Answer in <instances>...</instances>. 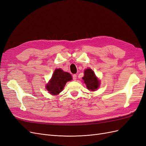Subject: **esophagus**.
Segmentation results:
<instances>
[{
  "label": "esophagus",
  "instance_id": "obj_1",
  "mask_svg": "<svg viewBox=\"0 0 146 146\" xmlns=\"http://www.w3.org/2000/svg\"><path fill=\"white\" fill-rule=\"evenodd\" d=\"M72 78H73V80L74 81H76V79H77V75L76 74H74L73 76H72Z\"/></svg>",
  "mask_w": 146,
  "mask_h": 146
}]
</instances>
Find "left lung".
Returning <instances> with one entry per match:
<instances>
[{"mask_svg": "<svg viewBox=\"0 0 146 146\" xmlns=\"http://www.w3.org/2000/svg\"><path fill=\"white\" fill-rule=\"evenodd\" d=\"M82 78L88 90L92 91H96L99 86V81L91 69H87L85 70L84 77Z\"/></svg>", "mask_w": 146, "mask_h": 146, "instance_id": "8db88e82", "label": "left lung"}]
</instances>
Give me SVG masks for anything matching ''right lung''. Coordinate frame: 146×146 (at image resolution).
<instances>
[{
	"label": "right lung",
	"mask_w": 146,
	"mask_h": 146,
	"mask_svg": "<svg viewBox=\"0 0 146 146\" xmlns=\"http://www.w3.org/2000/svg\"><path fill=\"white\" fill-rule=\"evenodd\" d=\"M72 79L71 75L64 72L61 69H56L53 74L52 77L46 85V89L52 95H57L63 90L67 82Z\"/></svg>",
	"instance_id": "right-lung-1"
}]
</instances>
